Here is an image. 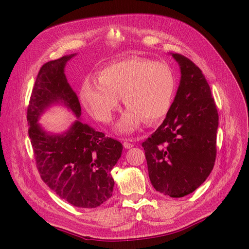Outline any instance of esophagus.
I'll list each match as a JSON object with an SVG mask.
<instances>
[{
	"label": "esophagus",
	"instance_id": "34e87169",
	"mask_svg": "<svg viewBox=\"0 0 249 249\" xmlns=\"http://www.w3.org/2000/svg\"><path fill=\"white\" fill-rule=\"evenodd\" d=\"M134 146V144H133V143H131V142H129V141H124V148H132Z\"/></svg>",
	"mask_w": 249,
	"mask_h": 249
}]
</instances>
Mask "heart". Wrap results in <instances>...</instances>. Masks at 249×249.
Wrapping results in <instances>:
<instances>
[{"mask_svg": "<svg viewBox=\"0 0 249 249\" xmlns=\"http://www.w3.org/2000/svg\"><path fill=\"white\" fill-rule=\"evenodd\" d=\"M176 90L170 66L152 60L129 57L106 65L100 78L89 77L81 87V100L102 122H109L124 95L127 110L117 131L132 133L145 120L156 124L168 113Z\"/></svg>", "mask_w": 249, "mask_h": 249, "instance_id": "obj_1", "label": "heart"}]
</instances>
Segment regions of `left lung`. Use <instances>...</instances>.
I'll return each instance as SVG.
<instances>
[{
	"mask_svg": "<svg viewBox=\"0 0 249 249\" xmlns=\"http://www.w3.org/2000/svg\"><path fill=\"white\" fill-rule=\"evenodd\" d=\"M180 81L166 118L142 143L150 183L170 197H183L205 182L216 159L218 112L210 86L190 59L172 54Z\"/></svg>",
	"mask_w": 249,
	"mask_h": 249,
	"instance_id": "left-lung-1",
	"label": "left lung"
}]
</instances>
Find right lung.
Returning a JSON list of instances; mask_svg holds the SVG:
<instances>
[{
  "instance_id": "1",
  "label": "right lung",
  "mask_w": 249,
  "mask_h": 249,
  "mask_svg": "<svg viewBox=\"0 0 249 249\" xmlns=\"http://www.w3.org/2000/svg\"><path fill=\"white\" fill-rule=\"evenodd\" d=\"M76 54L41 66L27 110L29 137L42 180L58 196L78 208H96L113 192L111 170L122 156L123 144L83 124L81 105L65 77L64 67ZM69 107L78 119L62 134L44 131L36 124L52 104Z\"/></svg>"
}]
</instances>
